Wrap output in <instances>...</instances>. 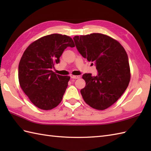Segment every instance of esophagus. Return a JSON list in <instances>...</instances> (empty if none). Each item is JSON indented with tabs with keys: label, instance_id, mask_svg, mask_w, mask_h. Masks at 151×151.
<instances>
[{
	"label": "esophagus",
	"instance_id": "obj_1",
	"mask_svg": "<svg viewBox=\"0 0 151 151\" xmlns=\"http://www.w3.org/2000/svg\"><path fill=\"white\" fill-rule=\"evenodd\" d=\"M70 78H73V79H78L81 78V76H75V75H70Z\"/></svg>",
	"mask_w": 151,
	"mask_h": 151
}]
</instances>
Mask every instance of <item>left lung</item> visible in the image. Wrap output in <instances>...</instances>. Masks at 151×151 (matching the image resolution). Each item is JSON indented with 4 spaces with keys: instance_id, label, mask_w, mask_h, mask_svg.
<instances>
[{
    "instance_id": "8db88e82",
    "label": "left lung",
    "mask_w": 151,
    "mask_h": 151,
    "mask_svg": "<svg viewBox=\"0 0 151 151\" xmlns=\"http://www.w3.org/2000/svg\"><path fill=\"white\" fill-rule=\"evenodd\" d=\"M79 53L94 62L97 75H82L86 86L81 90L86 104L103 110L114 104L129 86L130 70L129 58L123 47L106 35L93 33L73 37Z\"/></svg>"
}]
</instances>
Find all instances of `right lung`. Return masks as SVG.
Here are the masks:
<instances>
[{
	"mask_svg": "<svg viewBox=\"0 0 151 151\" xmlns=\"http://www.w3.org/2000/svg\"><path fill=\"white\" fill-rule=\"evenodd\" d=\"M75 43L66 35L53 34L40 38L25 50L19 64L18 77L22 91L41 110L56 107L63 99L70 77L54 73L67 47Z\"/></svg>",
	"mask_w": 151,
	"mask_h": 151,
	"instance_id": "add662e5",
	"label": "right lung"
}]
</instances>
